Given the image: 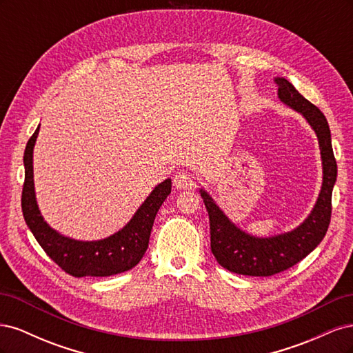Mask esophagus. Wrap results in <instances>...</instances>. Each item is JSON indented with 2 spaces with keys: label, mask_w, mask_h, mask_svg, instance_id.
Returning <instances> with one entry per match:
<instances>
[{
  "label": "esophagus",
  "mask_w": 353,
  "mask_h": 353,
  "mask_svg": "<svg viewBox=\"0 0 353 353\" xmlns=\"http://www.w3.org/2000/svg\"><path fill=\"white\" fill-rule=\"evenodd\" d=\"M174 185L176 188L187 190V188H193L196 185V181H194V176L188 174L187 170H179V172L174 176Z\"/></svg>",
  "instance_id": "34e87169"
}]
</instances>
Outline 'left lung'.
I'll return each instance as SVG.
<instances>
[{
  "instance_id": "8db88e82",
  "label": "left lung",
  "mask_w": 353,
  "mask_h": 353,
  "mask_svg": "<svg viewBox=\"0 0 353 353\" xmlns=\"http://www.w3.org/2000/svg\"><path fill=\"white\" fill-rule=\"evenodd\" d=\"M280 100L301 113L316 134L323 159V185L315 206L297 228L272 237H254L240 230L213 199L200 188L210 223V249L218 263L240 275L270 276L301 262L323 241L331 219V194L337 178V163L331 147L325 116L307 101L285 78H275Z\"/></svg>"
}]
</instances>
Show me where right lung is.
<instances>
[{
	"mask_svg": "<svg viewBox=\"0 0 353 353\" xmlns=\"http://www.w3.org/2000/svg\"><path fill=\"white\" fill-rule=\"evenodd\" d=\"M39 126L29 138L23 156L25 184L22 210L26 225L44 252L60 268L72 276H110L132 270L143 259L148 248L157 210L170 194L169 178L154 187L132 219L113 236L97 241H81L61 236L42 218L37 205L34 187V147Z\"/></svg>",
	"mask_w": 353,
	"mask_h": 353,
	"instance_id": "right-lung-1",
	"label": "right lung"
}]
</instances>
